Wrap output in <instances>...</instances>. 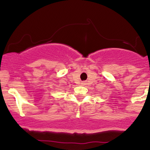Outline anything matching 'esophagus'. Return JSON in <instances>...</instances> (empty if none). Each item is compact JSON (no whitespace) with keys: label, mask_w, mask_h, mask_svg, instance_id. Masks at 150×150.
<instances>
[{"label":"esophagus","mask_w":150,"mask_h":150,"mask_svg":"<svg viewBox=\"0 0 150 150\" xmlns=\"http://www.w3.org/2000/svg\"><path fill=\"white\" fill-rule=\"evenodd\" d=\"M81 84H82V85H85V82H82V83H81Z\"/></svg>","instance_id":"esophagus-1"}]
</instances>
